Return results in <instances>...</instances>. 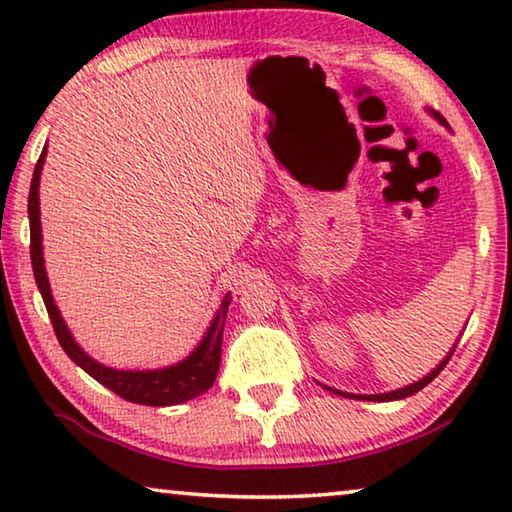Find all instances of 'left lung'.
Listing matches in <instances>:
<instances>
[{
    "mask_svg": "<svg viewBox=\"0 0 512 512\" xmlns=\"http://www.w3.org/2000/svg\"><path fill=\"white\" fill-rule=\"evenodd\" d=\"M433 115L438 117V120L442 122V124H447V120L445 117H442L440 113H435L433 111ZM451 354H454V351H451ZM451 354L442 360V363L435 367V370L429 374V376H424L422 381H417V383H410V385H406V388H401V390H395V392H383V395H349V392H340V390H331V392H338V395H342V397H354V399H363V401H392V399H404V397H410V395H415V392H420L422 388H426V385H429L435 376H438L442 370H445V365L449 363V358H451Z\"/></svg>",
    "mask_w": 512,
    "mask_h": 512,
    "instance_id": "obj_1",
    "label": "left lung"
}]
</instances>
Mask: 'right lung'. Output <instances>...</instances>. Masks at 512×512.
I'll use <instances>...</instances> for the list:
<instances>
[{
  "mask_svg": "<svg viewBox=\"0 0 512 512\" xmlns=\"http://www.w3.org/2000/svg\"><path fill=\"white\" fill-rule=\"evenodd\" d=\"M47 149L40 154L36 170H33L31 190H29V226H31V267L33 276H36L38 290L43 295L45 308L52 320L54 333L67 356L77 363L81 370H86L92 379L106 385L113 390L117 397L131 401V404L142 406H174L183 404V401L199 397L206 392L217 379V370H220V354H222V333L226 322V311H229L231 295H226L220 311H217L211 329L204 335L201 345L192 351V354L181 360L179 365L165 367V370H149V372H122L111 370L92 360L86 351H83L77 342L72 340L70 331L63 322L61 313L54 304L52 290L47 283L45 261H43V233H40V201H38V186H40V172H43Z\"/></svg>",
  "mask_w": 512,
  "mask_h": 512,
  "instance_id": "right-lung-1",
  "label": "right lung"
}]
</instances>
